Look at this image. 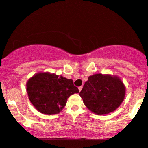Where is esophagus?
Wrapping results in <instances>:
<instances>
[{
    "mask_svg": "<svg viewBox=\"0 0 148 148\" xmlns=\"http://www.w3.org/2000/svg\"><path fill=\"white\" fill-rule=\"evenodd\" d=\"M82 88H83V86H79V91H81V90H82Z\"/></svg>",
    "mask_w": 148,
    "mask_h": 148,
    "instance_id": "obj_1",
    "label": "esophagus"
}]
</instances>
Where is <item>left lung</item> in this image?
<instances>
[{"label": "left lung", "mask_w": 148, "mask_h": 148, "mask_svg": "<svg viewBox=\"0 0 148 148\" xmlns=\"http://www.w3.org/2000/svg\"><path fill=\"white\" fill-rule=\"evenodd\" d=\"M125 94L126 87L117 76L95 74L88 78L79 95L89 110L104 115L119 108Z\"/></svg>", "instance_id": "obj_1"}]
</instances>
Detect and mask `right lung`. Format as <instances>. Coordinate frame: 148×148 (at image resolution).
<instances>
[{
	"label": "right lung",
	"instance_id": "1",
	"mask_svg": "<svg viewBox=\"0 0 148 148\" xmlns=\"http://www.w3.org/2000/svg\"><path fill=\"white\" fill-rule=\"evenodd\" d=\"M29 99L34 108L45 114L60 113L67 98L79 92L71 79L50 72H38L27 82Z\"/></svg>",
	"mask_w": 148,
	"mask_h": 148
}]
</instances>
